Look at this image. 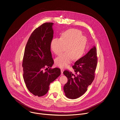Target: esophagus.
<instances>
[{
    "label": "esophagus",
    "mask_w": 120,
    "mask_h": 120,
    "mask_svg": "<svg viewBox=\"0 0 120 120\" xmlns=\"http://www.w3.org/2000/svg\"><path fill=\"white\" fill-rule=\"evenodd\" d=\"M64 68H61V75H63V72H64Z\"/></svg>",
    "instance_id": "esophagus-1"
}]
</instances>
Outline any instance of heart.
Wrapping results in <instances>:
<instances>
[{"instance_id": "obj_1", "label": "heart", "mask_w": 120, "mask_h": 120, "mask_svg": "<svg viewBox=\"0 0 120 120\" xmlns=\"http://www.w3.org/2000/svg\"><path fill=\"white\" fill-rule=\"evenodd\" d=\"M86 39L77 29H71L64 32L61 38H55L51 43V48L56 55H59L65 49L66 52L57 57L55 62L60 67H64L74 60L78 59L84 51Z\"/></svg>"}]
</instances>
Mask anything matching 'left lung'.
I'll return each mask as SVG.
<instances>
[{
	"label": "left lung",
	"instance_id": "8db88e82",
	"mask_svg": "<svg viewBox=\"0 0 120 120\" xmlns=\"http://www.w3.org/2000/svg\"><path fill=\"white\" fill-rule=\"evenodd\" d=\"M97 60V49L94 46L72 66L76 75L68 70L64 71L68 82L64 85V91L67 98L76 99L87 91L94 79Z\"/></svg>",
	"mask_w": 120,
	"mask_h": 120
}]
</instances>
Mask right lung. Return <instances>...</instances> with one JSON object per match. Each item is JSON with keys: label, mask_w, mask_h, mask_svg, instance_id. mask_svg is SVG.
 <instances>
[{"label": "right lung", "mask_w": 120, "mask_h": 120, "mask_svg": "<svg viewBox=\"0 0 120 120\" xmlns=\"http://www.w3.org/2000/svg\"><path fill=\"white\" fill-rule=\"evenodd\" d=\"M53 25L45 23L34 30L26 43L23 58L26 86L30 93L38 97L47 94L50 84L61 74L60 68H51L54 62L50 51L54 35ZM45 68L48 70L45 72Z\"/></svg>", "instance_id": "1"}]
</instances>
